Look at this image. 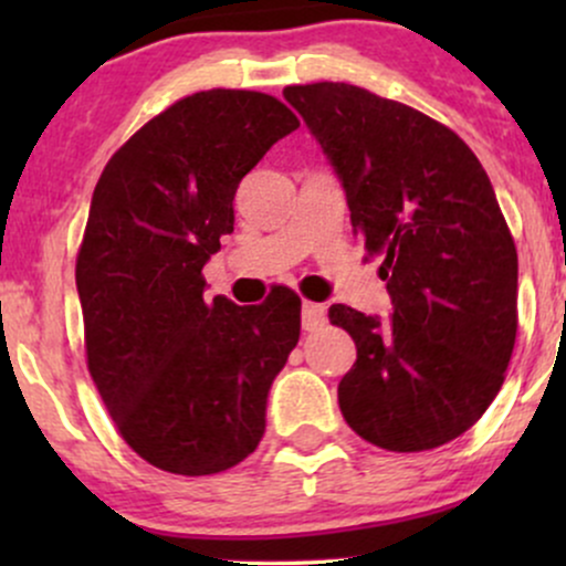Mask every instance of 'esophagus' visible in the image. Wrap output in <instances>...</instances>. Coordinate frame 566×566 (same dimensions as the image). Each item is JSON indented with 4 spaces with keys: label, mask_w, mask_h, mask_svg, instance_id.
Returning <instances> with one entry per match:
<instances>
[{
    "label": "esophagus",
    "mask_w": 566,
    "mask_h": 566,
    "mask_svg": "<svg viewBox=\"0 0 566 566\" xmlns=\"http://www.w3.org/2000/svg\"><path fill=\"white\" fill-rule=\"evenodd\" d=\"M301 319H303V329L316 333V329H322L324 322H327V308L319 303H303Z\"/></svg>",
    "instance_id": "1"
}]
</instances>
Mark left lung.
Wrapping results in <instances>:
<instances>
[{
  "label": "left lung",
  "instance_id": "obj_1",
  "mask_svg": "<svg viewBox=\"0 0 566 566\" xmlns=\"http://www.w3.org/2000/svg\"><path fill=\"white\" fill-rule=\"evenodd\" d=\"M346 193L391 316L329 305L356 343L337 386L369 444L423 452L469 431L503 386L516 340L518 261L484 167L450 127L343 82L284 87Z\"/></svg>",
  "mask_w": 566,
  "mask_h": 566
}]
</instances>
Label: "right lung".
I'll use <instances>...</instances> for the list:
<instances>
[{
  "instance_id": "add662e5",
  "label": "right lung",
  "mask_w": 566,
  "mask_h": 566,
  "mask_svg": "<svg viewBox=\"0 0 566 566\" xmlns=\"http://www.w3.org/2000/svg\"><path fill=\"white\" fill-rule=\"evenodd\" d=\"M297 127L271 95H188L108 159L93 191L76 258L87 367L122 437L161 471L220 473L263 439L301 297L205 301L201 269L233 231L244 175Z\"/></svg>"
}]
</instances>
